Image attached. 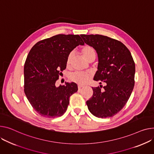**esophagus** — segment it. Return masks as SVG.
<instances>
[{
    "instance_id": "esophagus-1",
    "label": "esophagus",
    "mask_w": 154,
    "mask_h": 154,
    "mask_svg": "<svg viewBox=\"0 0 154 154\" xmlns=\"http://www.w3.org/2000/svg\"><path fill=\"white\" fill-rule=\"evenodd\" d=\"M84 88V87L83 86H82V85H79L78 86V88H79V91H80L82 89Z\"/></svg>"
}]
</instances>
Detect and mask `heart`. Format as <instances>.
Masks as SVG:
<instances>
[{"label": "heart", "mask_w": 154, "mask_h": 154, "mask_svg": "<svg viewBox=\"0 0 154 154\" xmlns=\"http://www.w3.org/2000/svg\"><path fill=\"white\" fill-rule=\"evenodd\" d=\"M82 53L85 59L87 61H89L91 58L95 57L96 56V53L95 49L90 46H85L82 50ZM73 53L71 52L69 54L67 58V66H69L71 63L72 59ZM69 79L70 81L73 82L79 85H83L86 84L88 80L90 79V75L88 74L82 72H75L69 75Z\"/></svg>", "instance_id": "1"}]
</instances>
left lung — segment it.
<instances>
[{"instance_id":"1","label":"left lung","mask_w":154,"mask_h":154,"mask_svg":"<svg viewBox=\"0 0 154 154\" xmlns=\"http://www.w3.org/2000/svg\"><path fill=\"white\" fill-rule=\"evenodd\" d=\"M80 36L98 55L94 80L106 83L103 91L92 87L93 96L86 102L88 110L98 118L112 117L125 106L134 88V60L127 47L118 40L100 35Z\"/></svg>"}]
</instances>
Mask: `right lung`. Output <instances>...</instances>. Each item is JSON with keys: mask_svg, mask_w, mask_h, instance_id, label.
Here are the masks:
<instances>
[{"mask_svg": "<svg viewBox=\"0 0 154 154\" xmlns=\"http://www.w3.org/2000/svg\"><path fill=\"white\" fill-rule=\"evenodd\" d=\"M84 45L78 35H57L40 41L31 49L24 66V91L31 105L46 118L63 115L69 98L78 90L74 82L56 87L66 68L69 54Z\"/></svg>", "mask_w": 154, "mask_h": 154, "instance_id": "obj_1", "label": "right lung"}]
</instances>
